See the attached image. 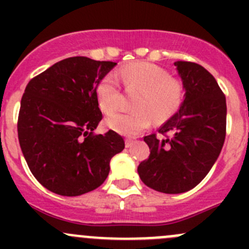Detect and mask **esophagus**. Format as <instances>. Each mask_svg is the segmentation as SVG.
<instances>
[{
	"label": "esophagus",
	"instance_id": "esophagus-1",
	"mask_svg": "<svg viewBox=\"0 0 249 249\" xmlns=\"http://www.w3.org/2000/svg\"><path fill=\"white\" fill-rule=\"evenodd\" d=\"M134 143H135V141H134V140H130V139H127L126 141H125V147H126V148H130V147H132V145H134Z\"/></svg>",
	"mask_w": 249,
	"mask_h": 249
}]
</instances>
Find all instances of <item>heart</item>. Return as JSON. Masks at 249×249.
I'll list each match as a JSON object with an SVG mask.
<instances>
[{
    "mask_svg": "<svg viewBox=\"0 0 249 249\" xmlns=\"http://www.w3.org/2000/svg\"><path fill=\"white\" fill-rule=\"evenodd\" d=\"M117 77L129 92L137 91L132 107L135 110L118 113L107 119L110 129L126 136H137L152 125L170 119L184 99V84L177 77L158 65L137 61L117 71ZM99 106L105 114H112L120 107L122 92L112 74L102 78L96 87Z\"/></svg>",
    "mask_w": 249,
    "mask_h": 249,
    "instance_id": "1",
    "label": "heart"
}]
</instances>
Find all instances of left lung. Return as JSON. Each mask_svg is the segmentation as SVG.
Returning <instances> with one entry per match:
<instances>
[{
	"instance_id": "8db88e82",
	"label": "left lung",
	"mask_w": 249,
	"mask_h": 249,
	"mask_svg": "<svg viewBox=\"0 0 249 249\" xmlns=\"http://www.w3.org/2000/svg\"><path fill=\"white\" fill-rule=\"evenodd\" d=\"M175 66L184 84V101L159 129L164 137L144 136L150 154L137 167L147 187L165 194L196 187L219 157L227 134V101L214 77L195 62Z\"/></svg>"
}]
</instances>
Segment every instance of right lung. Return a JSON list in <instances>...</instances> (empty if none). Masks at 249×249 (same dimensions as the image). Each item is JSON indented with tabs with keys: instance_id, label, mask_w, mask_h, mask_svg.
Wrapping results in <instances>:
<instances>
[{
	"instance_id": "add662e5",
	"label": "right lung",
	"mask_w": 249,
	"mask_h": 249,
	"mask_svg": "<svg viewBox=\"0 0 249 249\" xmlns=\"http://www.w3.org/2000/svg\"><path fill=\"white\" fill-rule=\"evenodd\" d=\"M117 65L85 56L61 60L26 85L18 137L30 171L55 194L78 196L99 188L125 142L109 130L95 135L102 113L96 87Z\"/></svg>"
}]
</instances>
